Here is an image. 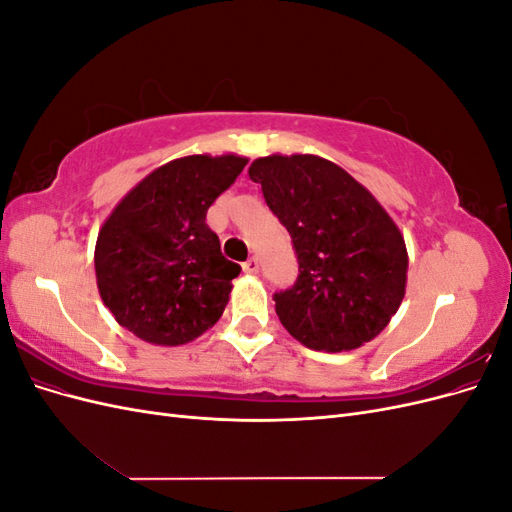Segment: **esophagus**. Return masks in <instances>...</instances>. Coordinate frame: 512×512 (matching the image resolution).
<instances>
[{"mask_svg": "<svg viewBox=\"0 0 512 512\" xmlns=\"http://www.w3.org/2000/svg\"><path fill=\"white\" fill-rule=\"evenodd\" d=\"M243 271L245 273H250V275H256L258 271H260V262H258V258H247L245 262H243Z\"/></svg>", "mask_w": 512, "mask_h": 512, "instance_id": "1", "label": "esophagus"}]
</instances>
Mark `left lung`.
Here are the masks:
<instances>
[{
  "instance_id": "1",
  "label": "left lung",
  "mask_w": 512,
  "mask_h": 512,
  "mask_svg": "<svg viewBox=\"0 0 512 512\" xmlns=\"http://www.w3.org/2000/svg\"><path fill=\"white\" fill-rule=\"evenodd\" d=\"M247 173L299 260L297 282L273 297L286 331L324 352L371 342L406 294V241L391 215L344 168L309 153L258 158Z\"/></svg>"
}]
</instances>
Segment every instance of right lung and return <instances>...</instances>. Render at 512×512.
<instances>
[{
  "instance_id": "right-lung-1",
  "label": "right lung",
  "mask_w": 512,
  "mask_h": 512,
  "mask_svg": "<svg viewBox=\"0 0 512 512\" xmlns=\"http://www.w3.org/2000/svg\"><path fill=\"white\" fill-rule=\"evenodd\" d=\"M247 158L188 156L132 188L102 224L96 280L104 305L136 337L181 346L220 320L241 267L222 256L207 211Z\"/></svg>"
}]
</instances>
